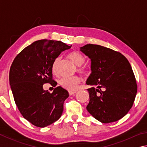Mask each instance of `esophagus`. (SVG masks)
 <instances>
[{"label": "esophagus", "mask_w": 147, "mask_h": 147, "mask_svg": "<svg viewBox=\"0 0 147 147\" xmlns=\"http://www.w3.org/2000/svg\"><path fill=\"white\" fill-rule=\"evenodd\" d=\"M76 93V91H69V95H73V94H75Z\"/></svg>", "instance_id": "1"}]
</instances>
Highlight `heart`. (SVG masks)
Returning <instances> with one entry per match:
<instances>
[{"mask_svg": "<svg viewBox=\"0 0 147 147\" xmlns=\"http://www.w3.org/2000/svg\"><path fill=\"white\" fill-rule=\"evenodd\" d=\"M68 58L77 65V71L82 74L88 73V70L86 67L82 65L86 61L85 57L78 51H73L68 54ZM60 57H57L54 59L52 64V71L54 74H56L58 71V67ZM81 78L77 75L69 77H63L59 80V84L62 88L68 89V90H75L78 88V84L81 82Z\"/></svg>", "mask_w": 147, "mask_h": 147, "instance_id": "1", "label": "heart"}]
</instances>
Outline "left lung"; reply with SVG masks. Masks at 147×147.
Segmentation results:
<instances>
[{"label": "left lung", "mask_w": 147, "mask_h": 147, "mask_svg": "<svg viewBox=\"0 0 147 147\" xmlns=\"http://www.w3.org/2000/svg\"><path fill=\"white\" fill-rule=\"evenodd\" d=\"M80 51L91 61V74L86 82L92 86L88 89L87 110L102 123L123 118L132 107L138 90L128 59L119 52L98 45H86Z\"/></svg>", "instance_id": "1"}]
</instances>
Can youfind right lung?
Returning a JSON list of instances; mask_svg holds the SVG:
<instances>
[{"instance_id": "right-lung-1", "label": "right lung", "mask_w": 147, "mask_h": 147, "mask_svg": "<svg viewBox=\"0 0 147 147\" xmlns=\"http://www.w3.org/2000/svg\"><path fill=\"white\" fill-rule=\"evenodd\" d=\"M59 41L41 39L17 54L9 70V80L15 102L23 117L43 128L60 118L68 91L58 86L52 93L43 90L44 84L56 87L52 64L62 52L71 49Z\"/></svg>"}]
</instances>
